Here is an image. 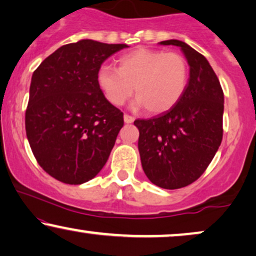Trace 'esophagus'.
<instances>
[{
	"label": "esophagus",
	"instance_id": "esophagus-1",
	"mask_svg": "<svg viewBox=\"0 0 256 256\" xmlns=\"http://www.w3.org/2000/svg\"><path fill=\"white\" fill-rule=\"evenodd\" d=\"M124 122L126 124H131V122H134V118L130 114H124Z\"/></svg>",
	"mask_w": 256,
	"mask_h": 256
}]
</instances>
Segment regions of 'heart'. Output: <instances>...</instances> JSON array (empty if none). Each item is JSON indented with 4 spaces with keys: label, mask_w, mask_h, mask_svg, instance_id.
<instances>
[{
    "label": "heart",
    "mask_w": 256,
    "mask_h": 256,
    "mask_svg": "<svg viewBox=\"0 0 256 256\" xmlns=\"http://www.w3.org/2000/svg\"><path fill=\"white\" fill-rule=\"evenodd\" d=\"M188 74V64L182 54L140 48L122 56L118 69L110 64L100 66L97 84L114 106H122L134 88V106L144 105L151 114H160L178 103Z\"/></svg>",
    "instance_id": "1"
}]
</instances>
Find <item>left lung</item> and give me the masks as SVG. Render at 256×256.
Here are the masks:
<instances>
[{"label": "left lung", "instance_id": "obj_1", "mask_svg": "<svg viewBox=\"0 0 256 256\" xmlns=\"http://www.w3.org/2000/svg\"><path fill=\"white\" fill-rule=\"evenodd\" d=\"M190 66L185 92L168 111L137 119L138 150L150 182L166 190L185 187L206 171L222 140L224 91L208 60L178 40Z\"/></svg>", "mask_w": 256, "mask_h": 256}]
</instances>
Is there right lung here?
<instances>
[{
  "label": "right lung",
  "mask_w": 256,
  "mask_h": 256,
  "mask_svg": "<svg viewBox=\"0 0 256 256\" xmlns=\"http://www.w3.org/2000/svg\"><path fill=\"white\" fill-rule=\"evenodd\" d=\"M126 44L82 40L60 46L34 71L26 131L37 162L52 178L80 185L94 178L124 125L97 84V71Z\"/></svg>",
  "instance_id": "1"
}]
</instances>
